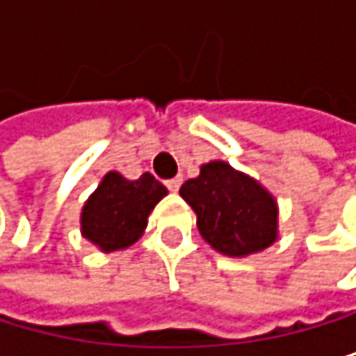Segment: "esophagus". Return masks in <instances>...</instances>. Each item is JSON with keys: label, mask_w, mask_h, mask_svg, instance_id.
Instances as JSON below:
<instances>
[{"label": "esophagus", "mask_w": 356, "mask_h": 356, "mask_svg": "<svg viewBox=\"0 0 356 356\" xmlns=\"http://www.w3.org/2000/svg\"><path fill=\"white\" fill-rule=\"evenodd\" d=\"M166 188L170 190V192H177L181 188V177H175V179H168L166 181Z\"/></svg>", "instance_id": "34e87169"}]
</instances>
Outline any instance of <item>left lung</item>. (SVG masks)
<instances>
[{"instance_id":"left-lung-1","label":"left lung","mask_w":356,"mask_h":356,"mask_svg":"<svg viewBox=\"0 0 356 356\" xmlns=\"http://www.w3.org/2000/svg\"><path fill=\"white\" fill-rule=\"evenodd\" d=\"M179 194L196 213L200 237L224 256L245 258L277 241L275 196L224 160L202 164L198 177L188 179Z\"/></svg>"}]
</instances>
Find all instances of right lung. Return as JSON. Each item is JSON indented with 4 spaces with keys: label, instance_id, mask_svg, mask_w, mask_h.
I'll use <instances>...</instances> for the list:
<instances>
[{
    "label": "right lung",
    "instance_id": "right-lung-1",
    "mask_svg": "<svg viewBox=\"0 0 356 356\" xmlns=\"http://www.w3.org/2000/svg\"><path fill=\"white\" fill-rule=\"evenodd\" d=\"M168 194L154 175L126 179L111 170L85 200L81 211V235L100 252L126 250L140 239L149 213Z\"/></svg>",
    "mask_w": 356,
    "mask_h": 356
}]
</instances>
